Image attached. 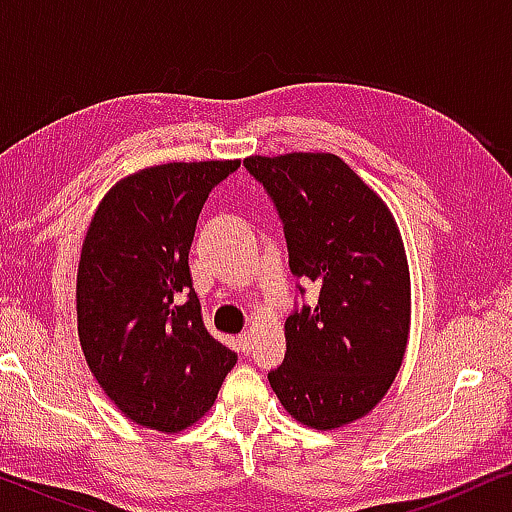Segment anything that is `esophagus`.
<instances>
[{
  "instance_id": "34e87169",
  "label": "esophagus",
  "mask_w": 512,
  "mask_h": 512,
  "mask_svg": "<svg viewBox=\"0 0 512 512\" xmlns=\"http://www.w3.org/2000/svg\"><path fill=\"white\" fill-rule=\"evenodd\" d=\"M251 331H244L240 333V338H237V347H240V352H251V345H254V338H251Z\"/></svg>"
}]
</instances>
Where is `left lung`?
<instances>
[{
	"instance_id": "left-lung-1",
	"label": "left lung",
	"mask_w": 512,
	"mask_h": 512,
	"mask_svg": "<svg viewBox=\"0 0 512 512\" xmlns=\"http://www.w3.org/2000/svg\"><path fill=\"white\" fill-rule=\"evenodd\" d=\"M244 167L275 202L291 272L319 286L317 305L286 319L270 387L300 424L338 429L382 401L403 363L410 272L401 233L380 195L333 153L251 156Z\"/></svg>"
}]
</instances>
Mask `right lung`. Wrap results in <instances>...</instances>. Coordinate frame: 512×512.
I'll return each instance as SVG.
<instances>
[{
    "instance_id": "add662e5",
    "label": "right lung",
    "mask_w": 512,
    "mask_h": 512,
    "mask_svg": "<svg viewBox=\"0 0 512 512\" xmlns=\"http://www.w3.org/2000/svg\"><path fill=\"white\" fill-rule=\"evenodd\" d=\"M240 160L139 170L104 195L76 275L79 340L132 422L177 433L212 408L237 354L202 324L188 251L202 205Z\"/></svg>"
}]
</instances>
